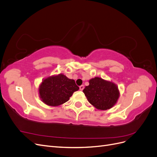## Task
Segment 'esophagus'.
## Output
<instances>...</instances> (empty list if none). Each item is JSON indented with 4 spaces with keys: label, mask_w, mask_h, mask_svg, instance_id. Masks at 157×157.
Masks as SVG:
<instances>
[{
    "label": "esophagus",
    "mask_w": 157,
    "mask_h": 157,
    "mask_svg": "<svg viewBox=\"0 0 157 157\" xmlns=\"http://www.w3.org/2000/svg\"><path fill=\"white\" fill-rule=\"evenodd\" d=\"M79 88H80V90H81V91H82V90H84V86H83V85H81V86H80Z\"/></svg>",
    "instance_id": "1"
}]
</instances>
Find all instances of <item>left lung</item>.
Returning a JSON list of instances; mask_svg holds the SVG:
<instances>
[{
	"label": "left lung",
	"mask_w": 157,
	"mask_h": 157,
	"mask_svg": "<svg viewBox=\"0 0 157 157\" xmlns=\"http://www.w3.org/2000/svg\"><path fill=\"white\" fill-rule=\"evenodd\" d=\"M83 92L89 103L101 111L115 105L120 96L116 84L98 77L89 80V85L85 87Z\"/></svg>",
	"instance_id": "left-lung-1"
}]
</instances>
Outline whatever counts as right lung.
I'll return each instance as SVG.
<instances>
[{
  "label": "right lung",
  "mask_w": 157,
  "mask_h": 157,
  "mask_svg": "<svg viewBox=\"0 0 157 157\" xmlns=\"http://www.w3.org/2000/svg\"><path fill=\"white\" fill-rule=\"evenodd\" d=\"M78 89L73 79L59 74L42 79L39 87V94L46 105L56 107L69 101L73 94Z\"/></svg>",
  "instance_id": "add662e5"
}]
</instances>
